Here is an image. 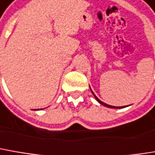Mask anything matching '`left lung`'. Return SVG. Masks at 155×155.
Returning a JSON list of instances; mask_svg holds the SVG:
<instances>
[{"label": "left lung", "mask_w": 155, "mask_h": 155, "mask_svg": "<svg viewBox=\"0 0 155 155\" xmlns=\"http://www.w3.org/2000/svg\"><path fill=\"white\" fill-rule=\"evenodd\" d=\"M91 92H92V94L94 95L95 98L97 99V102H98L99 104H101L102 106H106V107H109V108H122V107H123V106H122V107H121V106H120V107H119V106H117V107H116V106H110V105H107V104H106V103L102 102L101 100H99V99H98V98L97 97V96H96V95H95V94L93 93V91H91Z\"/></svg>", "instance_id": "8db88e82"}]
</instances>
